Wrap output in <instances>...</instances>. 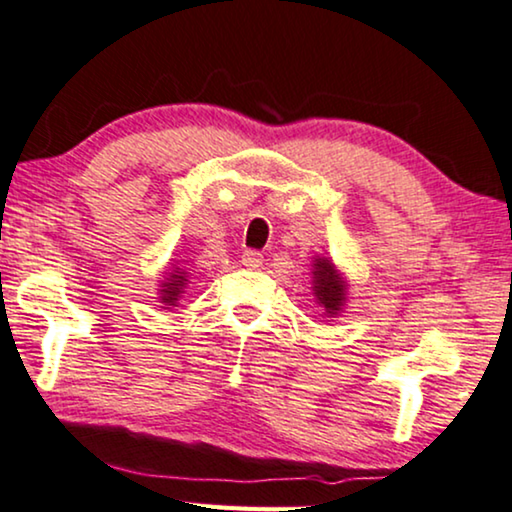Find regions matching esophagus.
<instances>
[{"instance_id": "esophagus-1", "label": "esophagus", "mask_w": 512, "mask_h": 512, "mask_svg": "<svg viewBox=\"0 0 512 512\" xmlns=\"http://www.w3.org/2000/svg\"><path fill=\"white\" fill-rule=\"evenodd\" d=\"M241 262H243V267L257 269V267H262L264 257H262V252H257V250H245L241 255Z\"/></svg>"}]
</instances>
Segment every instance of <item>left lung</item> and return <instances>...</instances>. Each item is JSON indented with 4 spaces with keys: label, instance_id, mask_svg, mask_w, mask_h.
<instances>
[{
    "label": "left lung",
    "instance_id": "8db88e82",
    "mask_svg": "<svg viewBox=\"0 0 512 512\" xmlns=\"http://www.w3.org/2000/svg\"><path fill=\"white\" fill-rule=\"evenodd\" d=\"M313 299H316L318 306H323L327 318L342 316L346 309V302H349V281L342 274V269H337V264L330 260V257H313Z\"/></svg>",
    "mask_w": 512,
    "mask_h": 512
}]
</instances>
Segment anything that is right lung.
Masks as SVG:
<instances>
[{"label": "right lung", "instance_id": "obj_1", "mask_svg": "<svg viewBox=\"0 0 512 512\" xmlns=\"http://www.w3.org/2000/svg\"><path fill=\"white\" fill-rule=\"evenodd\" d=\"M187 283V271L177 267V264H170V267L163 271V281H159V302L163 304L161 309H173V306L180 304V297L185 295Z\"/></svg>", "mask_w": 512, "mask_h": 512}]
</instances>
